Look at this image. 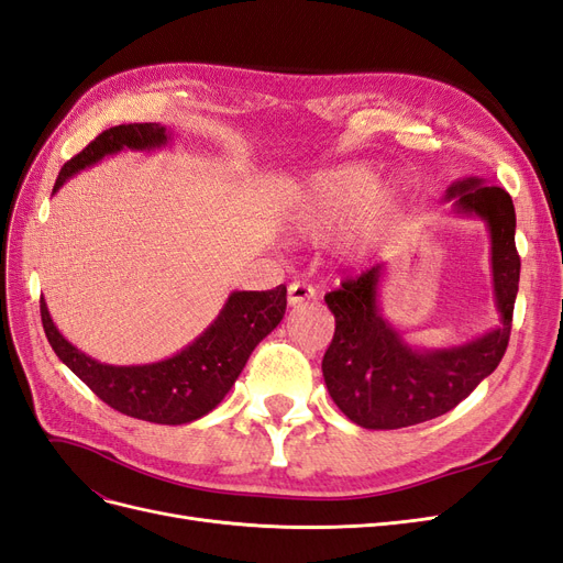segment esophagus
Wrapping results in <instances>:
<instances>
[{
  "instance_id": "34e87169",
  "label": "esophagus",
  "mask_w": 563,
  "mask_h": 563,
  "mask_svg": "<svg viewBox=\"0 0 563 563\" xmlns=\"http://www.w3.org/2000/svg\"><path fill=\"white\" fill-rule=\"evenodd\" d=\"M314 296H317V291H314L312 284L294 282L291 286H288V305H291V308H296V305H302V302L312 300Z\"/></svg>"
}]
</instances>
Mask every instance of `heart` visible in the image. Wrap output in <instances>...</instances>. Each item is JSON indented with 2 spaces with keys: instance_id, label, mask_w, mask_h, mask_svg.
<instances>
[{
  "instance_id": "1",
  "label": "heart",
  "mask_w": 563,
  "mask_h": 563,
  "mask_svg": "<svg viewBox=\"0 0 563 563\" xmlns=\"http://www.w3.org/2000/svg\"><path fill=\"white\" fill-rule=\"evenodd\" d=\"M397 203V190L373 185V172L347 164L314 174L288 207V225L305 236H323L343 225L354 211L362 225L378 223Z\"/></svg>"
}]
</instances>
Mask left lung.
Wrapping results in <instances>:
<instances>
[{"label": "left lung", "mask_w": 563, "mask_h": 563, "mask_svg": "<svg viewBox=\"0 0 563 563\" xmlns=\"http://www.w3.org/2000/svg\"><path fill=\"white\" fill-rule=\"evenodd\" d=\"M444 199L453 201L455 213L479 216L488 225L500 327L465 345L418 352L380 314L383 265L327 294L335 333L321 362L323 380L340 411L366 430H399L449 413L498 368L507 350L521 269L512 197L482 178H465Z\"/></svg>", "instance_id": "1"}]
</instances>
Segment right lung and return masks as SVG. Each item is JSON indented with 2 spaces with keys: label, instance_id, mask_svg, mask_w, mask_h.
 Instances as JSON below:
<instances>
[{
  "label": "right lung",
  "instance_id": "right-lung-1",
  "mask_svg": "<svg viewBox=\"0 0 563 563\" xmlns=\"http://www.w3.org/2000/svg\"><path fill=\"white\" fill-rule=\"evenodd\" d=\"M172 135L159 124H119L84 147L67 162L54 192L77 172L119 150H155L166 145ZM42 327L58 360L75 376L91 387L114 411L157 422L183 424L192 422L223 401V397L240 378L251 352L261 340L277 329L286 312V286L272 291H234L216 321L195 343L157 364L143 366H110L67 343L51 319L44 298L40 300Z\"/></svg>",
  "mask_w": 563,
  "mask_h": 563
}]
</instances>
